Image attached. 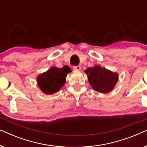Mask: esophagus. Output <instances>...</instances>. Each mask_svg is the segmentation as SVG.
Listing matches in <instances>:
<instances>
[{
    "instance_id": "1",
    "label": "esophagus",
    "mask_w": 147,
    "mask_h": 147,
    "mask_svg": "<svg viewBox=\"0 0 147 147\" xmlns=\"http://www.w3.org/2000/svg\"><path fill=\"white\" fill-rule=\"evenodd\" d=\"M74 69H75V70H80V69H81V66H80V65L74 66Z\"/></svg>"
}]
</instances>
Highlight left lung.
Wrapping results in <instances>:
<instances>
[{"label": "left lung", "instance_id": "left-lung-1", "mask_svg": "<svg viewBox=\"0 0 147 147\" xmlns=\"http://www.w3.org/2000/svg\"><path fill=\"white\" fill-rule=\"evenodd\" d=\"M85 72L88 74V81L94 90L101 93L111 91L118 81L117 74L99 65L88 68Z\"/></svg>", "mask_w": 147, "mask_h": 147}]
</instances>
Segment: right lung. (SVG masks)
<instances>
[{
  "label": "right lung",
  "mask_w": 147,
  "mask_h": 147,
  "mask_svg": "<svg viewBox=\"0 0 147 147\" xmlns=\"http://www.w3.org/2000/svg\"><path fill=\"white\" fill-rule=\"evenodd\" d=\"M69 72H71V69L67 65L60 69L55 67H51L47 71L38 76V86L45 94H53L63 87L66 76Z\"/></svg>",
  "instance_id": "1"
}]
</instances>
